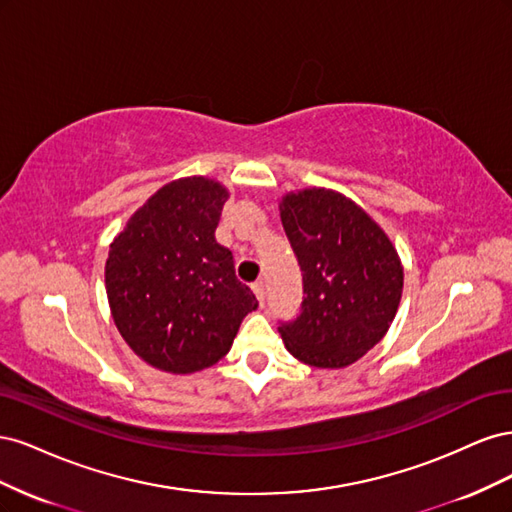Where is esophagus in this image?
I'll return each mask as SVG.
<instances>
[{
    "label": "esophagus",
    "mask_w": 512,
    "mask_h": 512,
    "mask_svg": "<svg viewBox=\"0 0 512 512\" xmlns=\"http://www.w3.org/2000/svg\"><path fill=\"white\" fill-rule=\"evenodd\" d=\"M252 288H254V294H256V299L260 301V305L265 303V282L258 280V282L252 284Z\"/></svg>",
    "instance_id": "1"
}]
</instances>
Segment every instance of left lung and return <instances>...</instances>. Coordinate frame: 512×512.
Wrapping results in <instances>:
<instances>
[{
    "mask_svg": "<svg viewBox=\"0 0 512 512\" xmlns=\"http://www.w3.org/2000/svg\"><path fill=\"white\" fill-rule=\"evenodd\" d=\"M280 215L303 280L297 318L280 322L288 352L322 369L359 361L397 314L404 269L393 243L361 207L331 190L288 194Z\"/></svg>",
    "mask_w": 512,
    "mask_h": 512,
    "instance_id": "8db88e82",
    "label": "left lung"
}]
</instances>
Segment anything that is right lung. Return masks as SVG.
Wrapping results in <instances>:
<instances>
[{
	"mask_svg": "<svg viewBox=\"0 0 512 512\" xmlns=\"http://www.w3.org/2000/svg\"><path fill=\"white\" fill-rule=\"evenodd\" d=\"M226 190L205 177L164 185L115 237L106 294L128 346L149 365L192 374L230 350L241 320L258 307L215 241Z\"/></svg>",
	"mask_w": 512,
	"mask_h": 512,
	"instance_id": "obj_1",
	"label": "right lung"
}]
</instances>
